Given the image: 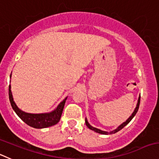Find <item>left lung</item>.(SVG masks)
<instances>
[{
  "instance_id": "1",
  "label": "left lung",
  "mask_w": 159,
  "mask_h": 159,
  "mask_svg": "<svg viewBox=\"0 0 159 159\" xmlns=\"http://www.w3.org/2000/svg\"><path fill=\"white\" fill-rule=\"evenodd\" d=\"M140 96H139V98H138V101H137V106H136L135 109H134V112L132 113V115H131V116H129V117L127 119H126V122H122V123L121 124L120 126H118V127L116 128V129H114V130H112V131H110V132H107V131H103V130H101V129H98V128H95V127H93V126H92L91 125H90V124H89V122H88V121H87V118H86V119H85V123H86V125H87V127L89 128V129H91V130H93V131H94V132H96V133H98V134H104V135H108V134H116V133H117L118 131L121 130V129H122V128H123V127H125V126H126V125H127V124L129 123V122H130L131 120H132V119H133V118H134V116H135V115L137 114V111H138L139 105H140Z\"/></svg>"
}]
</instances>
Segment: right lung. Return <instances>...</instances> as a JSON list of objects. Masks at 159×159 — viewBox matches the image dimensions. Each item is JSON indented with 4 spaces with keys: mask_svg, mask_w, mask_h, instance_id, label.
Instances as JSON below:
<instances>
[{
    "mask_svg": "<svg viewBox=\"0 0 159 159\" xmlns=\"http://www.w3.org/2000/svg\"><path fill=\"white\" fill-rule=\"evenodd\" d=\"M11 77V74L10 75V78ZM8 91L11 105L12 107L15 112L17 114V116L24 122H25L27 125H29L31 127L36 128V129H43V128L54 126V125H55V124L59 122L67 97L65 99H63V101L60 102V104L57 106V108H55V109H54L53 111L46 113L33 114V113H28L23 111L16 105L14 98H13L12 93H11V85H9Z\"/></svg>",
    "mask_w": 159,
    "mask_h": 159,
    "instance_id": "add662e5",
    "label": "right lung"
}]
</instances>
